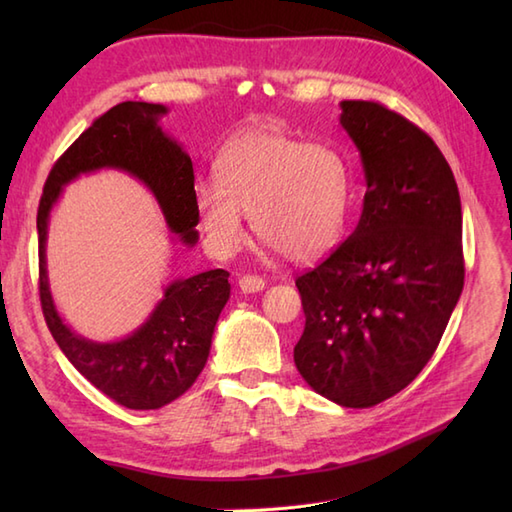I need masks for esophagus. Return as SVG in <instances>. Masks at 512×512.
Instances as JSON below:
<instances>
[{
    "label": "esophagus",
    "mask_w": 512,
    "mask_h": 512,
    "mask_svg": "<svg viewBox=\"0 0 512 512\" xmlns=\"http://www.w3.org/2000/svg\"><path fill=\"white\" fill-rule=\"evenodd\" d=\"M239 288H242V292H246V295H250V292L264 290L266 281L257 275H244L242 279H239Z\"/></svg>",
    "instance_id": "obj_1"
}]
</instances>
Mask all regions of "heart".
Masks as SVG:
<instances>
[{"mask_svg": "<svg viewBox=\"0 0 512 512\" xmlns=\"http://www.w3.org/2000/svg\"><path fill=\"white\" fill-rule=\"evenodd\" d=\"M215 180L195 184L193 202L206 242L233 255L246 239L244 213L257 237L288 262L310 264L345 237L352 213V171L339 149L277 129L235 136L217 158Z\"/></svg>", "mask_w": 512, "mask_h": 512, "instance_id": "obj_1", "label": "heart"}]
</instances>
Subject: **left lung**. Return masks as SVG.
I'll use <instances>...</instances> for the list:
<instances>
[{
    "instance_id": "1",
    "label": "left lung",
    "mask_w": 512,
    "mask_h": 512,
    "mask_svg": "<svg viewBox=\"0 0 512 512\" xmlns=\"http://www.w3.org/2000/svg\"><path fill=\"white\" fill-rule=\"evenodd\" d=\"M361 154L354 233L297 277L306 328L303 380L341 407H374L405 389L436 352L464 288L462 204L438 145L374 101H343Z\"/></svg>"
}]
</instances>
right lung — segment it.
I'll return each instance as SVG.
<instances>
[{"instance_id": "add662e5", "label": "right lung", "mask_w": 512, "mask_h": 512, "mask_svg": "<svg viewBox=\"0 0 512 512\" xmlns=\"http://www.w3.org/2000/svg\"><path fill=\"white\" fill-rule=\"evenodd\" d=\"M160 103L125 101L114 105L74 140L54 162L37 211L39 299L48 328L68 361L127 409H160L180 398L206 365L215 323L231 284L222 268L173 279L147 321L125 339L96 343L70 330L54 306L48 264V220L63 187L81 173L118 169L154 193L171 233L182 244H198V211L193 202V162L176 140L162 132ZM173 239V237H171Z\"/></svg>"}]
</instances>
